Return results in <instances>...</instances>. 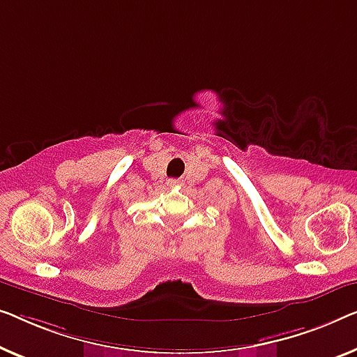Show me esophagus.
Segmentation results:
<instances>
[{
  "label": "esophagus",
  "mask_w": 357,
  "mask_h": 357,
  "mask_svg": "<svg viewBox=\"0 0 357 357\" xmlns=\"http://www.w3.org/2000/svg\"><path fill=\"white\" fill-rule=\"evenodd\" d=\"M179 179H168V185H178Z\"/></svg>",
  "instance_id": "1"
}]
</instances>
